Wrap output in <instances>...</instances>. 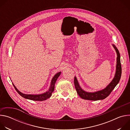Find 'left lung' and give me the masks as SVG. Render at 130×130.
<instances>
[{"instance_id":"1","label":"left lung","mask_w":130,"mask_h":130,"mask_svg":"<svg viewBox=\"0 0 130 130\" xmlns=\"http://www.w3.org/2000/svg\"><path fill=\"white\" fill-rule=\"evenodd\" d=\"M115 48L117 54V65H116V71L115 77L112 81L107 86L102 90H100L95 92H87L80 87L76 77L74 78V84H75V88L79 96L82 99L88 100H102L106 98L111 93V92L114 89L117 84L119 83L121 76V65L120 63V55L119 52L114 45H113Z\"/></svg>"}]
</instances>
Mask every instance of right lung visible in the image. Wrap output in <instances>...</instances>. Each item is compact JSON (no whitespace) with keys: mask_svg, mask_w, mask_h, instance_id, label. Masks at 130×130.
Returning a JSON list of instances; mask_svg holds the SVG:
<instances>
[{"mask_svg":"<svg viewBox=\"0 0 130 130\" xmlns=\"http://www.w3.org/2000/svg\"><path fill=\"white\" fill-rule=\"evenodd\" d=\"M61 74V72H59L58 73H57L56 75H55L53 78H52V80H51V85H50V88L49 89L48 91H47V92H46L45 93H44L43 94H40V95H27V94H24L22 93L21 92H20V91H18L17 88H16V87L14 86V85L13 84L15 90L17 91V92L22 97L26 98V99H30L31 100H34V101H44L45 100L48 98H49L51 95L52 93L53 92V91H54V85L55 83V82H56L57 79L58 78V77L60 76Z\"/></svg>","mask_w":130,"mask_h":130,"instance_id":"1","label":"right lung"}]
</instances>
